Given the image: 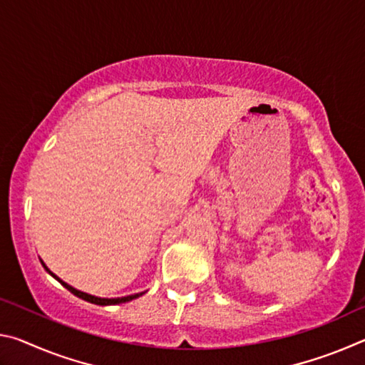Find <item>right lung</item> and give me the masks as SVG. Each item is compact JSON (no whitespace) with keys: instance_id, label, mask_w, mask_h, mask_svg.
Returning <instances> with one entry per match:
<instances>
[{"instance_id":"1","label":"right lung","mask_w":365,"mask_h":365,"mask_svg":"<svg viewBox=\"0 0 365 365\" xmlns=\"http://www.w3.org/2000/svg\"><path fill=\"white\" fill-rule=\"evenodd\" d=\"M40 261H41V259H40ZM41 265H43V267H45V270L48 272L49 275L54 277V279H56V280L61 283V285H63V287H66L67 289H69V292H71L72 294L78 296V298H82L83 301H88V302H91V304H98V306H114V304H122V302H128V301H132V299H137V298H140V296H143V294L146 293V292H141V293H135V294L122 296V298H100V296H93V294H88V293H85V292H80V289L71 287L69 283H66L64 280H61L56 274H53V272L46 267V264L43 262V261H41Z\"/></svg>"}]
</instances>
